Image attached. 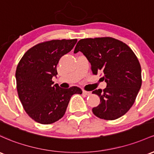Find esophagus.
I'll return each instance as SVG.
<instances>
[{"label":"esophagus","instance_id":"obj_1","mask_svg":"<svg viewBox=\"0 0 154 154\" xmlns=\"http://www.w3.org/2000/svg\"><path fill=\"white\" fill-rule=\"evenodd\" d=\"M82 93H83V94H85V95H87V96H89L91 94V93L90 92V91H86L85 90L82 91Z\"/></svg>","mask_w":154,"mask_h":154}]
</instances>
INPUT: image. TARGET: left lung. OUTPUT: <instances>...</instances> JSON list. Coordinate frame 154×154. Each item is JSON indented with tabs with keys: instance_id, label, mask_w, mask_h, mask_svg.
Segmentation results:
<instances>
[{
	"instance_id": "left-lung-1",
	"label": "left lung",
	"mask_w": 154,
	"mask_h": 154,
	"mask_svg": "<svg viewBox=\"0 0 154 154\" xmlns=\"http://www.w3.org/2000/svg\"><path fill=\"white\" fill-rule=\"evenodd\" d=\"M78 52L91 63L93 74H102L101 79L107 83L103 91L92 92L100 98V104L93 108V113L104 120H116L126 114L142 85L141 66L134 52L111 37L81 39L74 51Z\"/></svg>"
}]
</instances>
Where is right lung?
<instances>
[{"label": "right lung", "mask_w": 154, "mask_h": 154, "mask_svg": "<svg viewBox=\"0 0 154 154\" xmlns=\"http://www.w3.org/2000/svg\"><path fill=\"white\" fill-rule=\"evenodd\" d=\"M77 39L52 40L29 49L17 67V88L23 108L32 119L50 124L65 114L73 94H81L80 88H61L53 85L60 58L73 49Z\"/></svg>", "instance_id": "add662e5"}]
</instances>
